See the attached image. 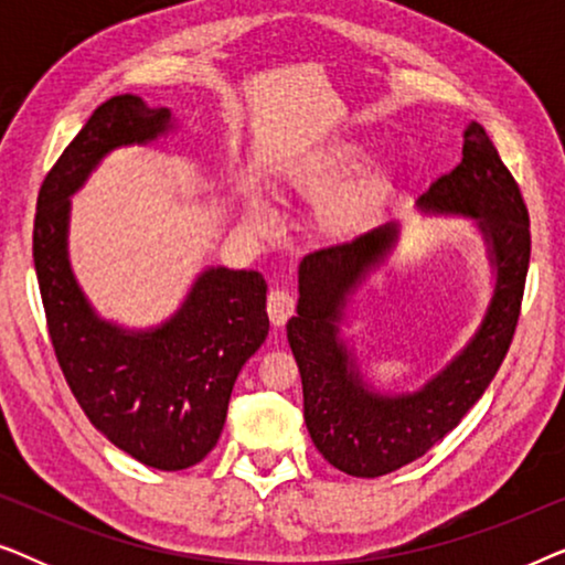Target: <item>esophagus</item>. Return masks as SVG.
I'll return each mask as SVG.
<instances>
[{"label": "esophagus", "instance_id": "esophagus-1", "mask_svg": "<svg viewBox=\"0 0 565 565\" xmlns=\"http://www.w3.org/2000/svg\"><path fill=\"white\" fill-rule=\"evenodd\" d=\"M292 311H296V298L290 296L288 290H273L267 296V313H269V321L275 323V327H285V321L290 319Z\"/></svg>", "mask_w": 565, "mask_h": 565}]
</instances>
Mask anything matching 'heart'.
<instances>
[{"label": "heart", "instance_id": "heart-1", "mask_svg": "<svg viewBox=\"0 0 565 565\" xmlns=\"http://www.w3.org/2000/svg\"><path fill=\"white\" fill-rule=\"evenodd\" d=\"M365 151L360 146H344L327 159L316 161L308 169L303 180H300V192L306 195H319L337 184L344 174H350L354 167L362 164ZM391 192V174L385 169H365V172L347 182L342 190H337L319 211V226L323 236L334 238V242H350L360 234L362 228L373 221V215L381 211L383 200ZM249 221L257 228L273 226V211L259 195L249 198Z\"/></svg>", "mask_w": 565, "mask_h": 565}]
</instances>
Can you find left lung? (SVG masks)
Segmentation results:
<instances>
[{"instance_id": "left-lung-1", "label": "left lung", "mask_w": 565, "mask_h": 565, "mask_svg": "<svg viewBox=\"0 0 565 565\" xmlns=\"http://www.w3.org/2000/svg\"><path fill=\"white\" fill-rule=\"evenodd\" d=\"M462 138L460 164L416 205L424 213L473 218L497 282L481 327L419 391H373L339 339L350 296L396 246L398 223L306 254L298 267L300 298L288 342L303 383L306 427L316 450L347 476L377 478L422 458L483 396L512 344L530 267L527 205L483 126L470 122Z\"/></svg>"}]
</instances>
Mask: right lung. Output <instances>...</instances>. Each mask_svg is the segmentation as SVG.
<instances>
[{
    "label": "right lung",
    "mask_w": 565,
    "mask_h": 565,
    "mask_svg": "<svg viewBox=\"0 0 565 565\" xmlns=\"http://www.w3.org/2000/svg\"><path fill=\"white\" fill-rule=\"evenodd\" d=\"M169 130L172 113L136 95L99 105L38 192L33 262L53 352L82 412L143 466L184 470L218 443L238 370L267 339L265 277L207 267L172 319L128 331L99 319L68 265V198L113 149Z\"/></svg>",
    "instance_id": "1"
}]
</instances>
